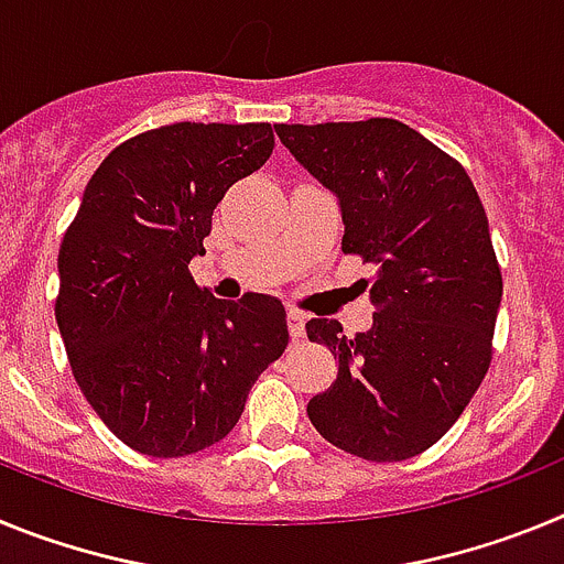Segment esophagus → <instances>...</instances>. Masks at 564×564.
Segmentation results:
<instances>
[{
  "instance_id": "1",
  "label": "esophagus",
  "mask_w": 564,
  "mask_h": 564,
  "mask_svg": "<svg viewBox=\"0 0 564 564\" xmlns=\"http://www.w3.org/2000/svg\"><path fill=\"white\" fill-rule=\"evenodd\" d=\"M288 330H291V336L296 338H305V313L299 311H288Z\"/></svg>"
}]
</instances>
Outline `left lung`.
Returning a JSON list of instances; mask_svg holds the SVG:
<instances>
[{"mask_svg": "<svg viewBox=\"0 0 564 564\" xmlns=\"http://www.w3.org/2000/svg\"><path fill=\"white\" fill-rule=\"evenodd\" d=\"M279 141L341 203V251L378 268L376 322L347 338L311 318L338 358L307 417L338 449L376 463L426 452L452 430L495 356L502 273L466 169L395 118L279 123Z\"/></svg>", "mask_w": 564, "mask_h": 564, "instance_id": "left-lung-1", "label": "left lung"}]
</instances>
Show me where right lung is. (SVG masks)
<instances>
[{
  "label": "right lung",
  "mask_w": 564,
  "mask_h": 564,
  "mask_svg": "<svg viewBox=\"0 0 564 564\" xmlns=\"http://www.w3.org/2000/svg\"><path fill=\"white\" fill-rule=\"evenodd\" d=\"M273 152L271 123H169L104 158L58 248L56 322L89 406L129 449L186 457L237 426L288 347L282 302L192 279L212 214Z\"/></svg>",
  "instance_id": "add662e5"
}]
</instances>
